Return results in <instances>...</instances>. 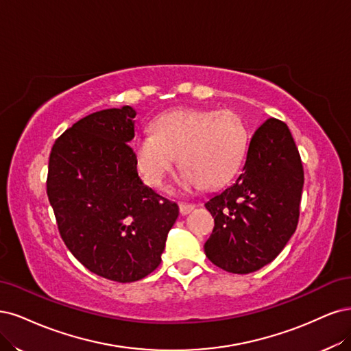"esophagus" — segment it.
Wrapping results in <instances>:
<instances>
[{
    "instance_id": "esophagus-1",
    "label": "esophagus",
    "mask_w": 351,
    "mask_h": 351,
    "mask_svg": "<svg viewBox=\"0 0 351 351\" xmlns=\"http://www.w3.org/2000/svg\"><path fill=\"white\" fill-rule=\"evenodd\" d=\"M194 208H195L194 204H179V211L182 216H186V214H189Z\"/></svg>"
}]
</instances>
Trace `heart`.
<instances>
[{
  "mask_svg": "<svg viewBox=\"0 0 351 351\" xmlns=\"http://www.w3.org/2000/svg\"><path fill=\"white\" fill-rule=\"evenodd\" d=\"M250 130L233 110L180 109L167 112L153 122V134L134 141L138 171L150 186L159 188L171 172L175 157L182 167L178 184L192 189L217 188L241 167Z\"/></svg>",
  "mask_w": 351,
  "mask_h": 351,
  "instance_id": "obj_1",
  "label": "heart"
}]
</instances>
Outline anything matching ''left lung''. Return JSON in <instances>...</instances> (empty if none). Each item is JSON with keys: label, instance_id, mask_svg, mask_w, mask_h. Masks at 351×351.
<instances>
[{"label": "left lung", "instance_id": "obj_1", "mask_svg": "<svg viewBox=\"0 0 351 351\" xmlns=\"http://www.w3.org/2000/svg\"><path fill=\"white\" fill-rule=\"evenodd\" d=\"M302 189L295 140L285 122L269 118L254 132L241 175L206 202L214 217L207 258L233 274L274 261L296 230Z\"/></svg>", "mask_w": 351, "mask_h": 351}]
</instances>
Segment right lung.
Instances as JSON below:
<instances>
[{
    "label": "right lung",
    "instance_id": "add662e5",
    "mask_svg": "<svg viewBox=\"0 0 351 351\" xmlns=\"http://www.w3.org/2000/svg\"><path fill=\"white\" fill-rule=\"evenodd\" d=\"M131 106L77 121L55 141L47 192L70 252L92 273L132 282L159 267L178 216L176 202L143 184Z\"/></svg>",
    "mask_w": 351,
    "mask_h": 351
}]
</instances>
